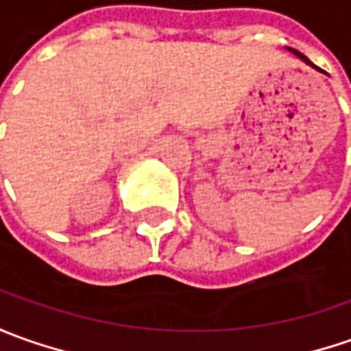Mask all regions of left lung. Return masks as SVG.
<instances>
[{"label": "left lung", "mask_w": 351, "mask_h": 351, "mask_svg": "<svg viewBox=\"0 0 351 351\" xmlns=\"http://www.w3.org/2000/svg\"><path fill=\"white\" fill-rule=\"evenodd\" d=\"M288 51H290V53H294V56L298 57V59H302V61H304V63H306V65L313 66V69H315V71H319V73H325V71H321V69H319V66L313 65V63H311V61H309V59H307V57L304 56V53H300V51H295V49H292V47H288Z\"/></svg>", "instance_id": "obj_1"}]
</instances>
